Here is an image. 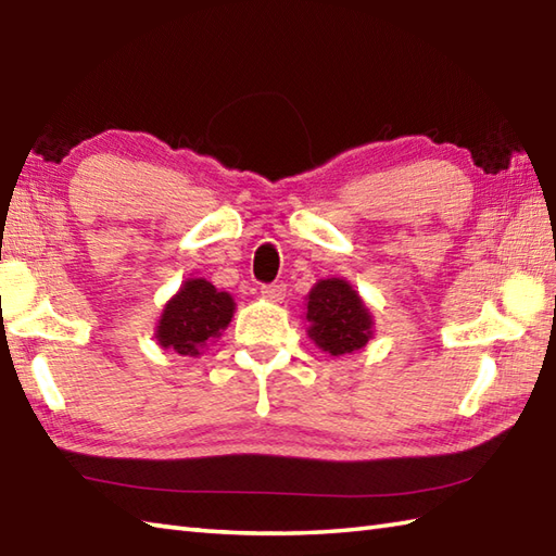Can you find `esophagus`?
<instances>
[{
  "instance_id": "esophagus-1",
  "label": "esophagus",
  "mask_w": 556,
  "mask_h": 556,
  "mask_svg": "<svg viewBox=\"0 0 556 556\" xmlns=\"http://www.w3.org/2000/svg\"><path fill=\"white\" fill-rule=\"evenodd\" d=\"M286 286H278V282H270V286H262V298H266V300H270V302H282L286 300Z\"/></svg>"
}]
</instances>
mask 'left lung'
<instances>
[{
    "label": "left lung",
    "instance_id": "left-lung-1",
    "mask_svg": "<svg viewBox=\"0 0 556 556\" xmlns=\"http://www.w3.org/2000/svg\"><path fill=\"white\" fill-rule=\"evenodd\" d=\"M307 336L331 357L365 348L374 338L371 312L343 278H324L307 294Z\"/></svg>",
    "mask_w": 556,
    "mask_h": 556
}]
</instances>
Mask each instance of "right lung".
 I'll return each mask as SVG.
<instances>
[{
    "label": "right lung",
    "instance_id": "1",
    "mask_svg": "<svg viewBox=\"0 0 556 556\" xmlns=\"http://www.w3.org/2000/svg\"><path fill=\"white\" fill-rule=\"evenodd\" d=\"M235 300L206 278H187L165 302L155 326V341L177 355L199 357L232 321Z\"/></svg>",
    "mask_w": 556,
    "mask_h": 556
}]
</instances>
